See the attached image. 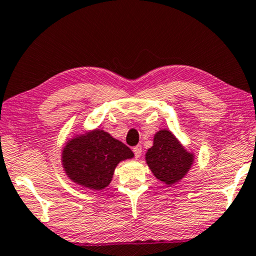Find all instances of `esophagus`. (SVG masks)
<instances>
[{"label": "esophagus", "mask_w": 256, "mask_h": 256, "mask_svg": "<svg viewBox=\"0 0 256 256\" xmlns=\"http://www.w3.org/2000/svg\"><path fill=\"white\" fill-rule=\"evenodd\" d=\"M132 152H134L135 158H138L142 154V147L141 146H135V147L132 148Z\"/></svg>", "instance_id": "1"}]
</instances>
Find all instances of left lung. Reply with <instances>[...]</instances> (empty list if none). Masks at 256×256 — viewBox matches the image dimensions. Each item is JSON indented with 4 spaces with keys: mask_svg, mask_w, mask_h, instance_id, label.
Segmentation results:
<instances>
[{
    "mask_svg": "<svg viewBox=\"0 0 256 256\" xmlns=\"http://www.w3.org/2000/svg\"><path fill=\"white\" fill-rule=\"evenodd\" d=\"M146 161L158 180L172 186L187 174L194 156L186 150L172 132L162 129L155 134L152 147L146 152Z\"/></svg>",
    "mask_w": 256,
    "mask_h": 256,
    "instance_id": "obj_1",
    "label": "left lung"
}]
</instances>
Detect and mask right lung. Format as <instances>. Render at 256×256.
Returning <instances> with one entry per match:
<instances>
[{
	"mask_svg": "<svg viewBox=\"0 0 256 256\" xmlns=\"http://www.w3.org/2000/svg\"><path fill=\"white\" fill-rule=\"evenodd\" d=\"M134 152L107 132L95 129L67 142L62 152L66 174L75 184L101 190L110 184L116 166Z\"/></svg>",
	"mask_w": 256,
	"mask_h": 256,
	"instance_id": "obj_1",
	"label": "right lung"
}]
</instances>
